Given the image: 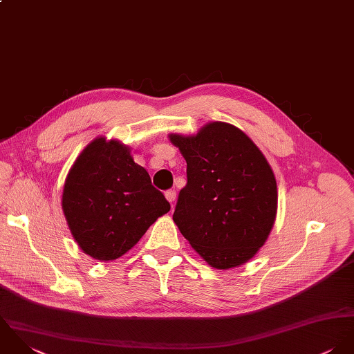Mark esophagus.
Segmentation results:
<instances>
[{
	"label": "esophagus",
	"instance_id": "1",
	"mask_svg": "<svg viewBox=\"0 0 354 354\" xmlns=\"http://www.w3.org/2000/svg\"><path fill=\"white\" fill-rule=\"evenodd\" d=\"M165 198H167L168 203L172 204V203L176 200V192H175V190H168V192H165Z\"/></svg>",
	"mask_w": 354,
	"mask_h": 354
}]
</instances>
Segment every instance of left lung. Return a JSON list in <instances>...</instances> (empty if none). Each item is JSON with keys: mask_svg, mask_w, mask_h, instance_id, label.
I'll return each instance as SVG.
<instances>
[{"mask_svg": "<svg viewBox=\"0 0 354 354\" xmlns=\"http://www.w3.org/2000/svg\"><path fill=\"white\" fill-rule=\"evenodd\" d=\"M187 162L174 221L216 270L248 263L264 246L278 211V186L266 156L242 130L211 122L197 134H169Z\"/></svg>", "mask_w": 354, "mask_h": 354, "instance_id": "8db88e82", "label": "left lung"}]
</instances>
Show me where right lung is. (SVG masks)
I'll list each match as a JSON object with an SVG mask.
<instances>
[{
    "label": "right lung",
    "mask_w": 354,
    "mask_h": 354,
    "mask_svg": "<svg viewBox=\"0 0 354 354\" xmlns=\"http://www.w3.org/2000/svg\"><path fill=\"white\" fill-rule=\"evenodd\" d=\"M62 207L77 246L100 261L122 257L171 208L131 149L105 137L90 142L72 164Z\"/></svg>",
    "instance_id": "obj_1"
}]
</instances>
